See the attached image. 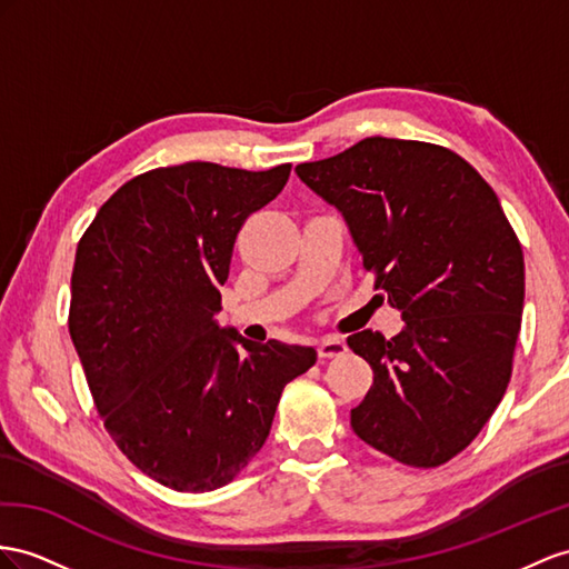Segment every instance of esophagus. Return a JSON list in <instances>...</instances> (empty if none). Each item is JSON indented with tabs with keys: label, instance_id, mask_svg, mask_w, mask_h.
<instances>
[{
	"label": "esophagus",
	"instance_id": "obj_1",
	"mask_svg": "<svg viewBox=\"0 0 569 569\" xmlns=\"http://www.w3.org/2000/svg\"><path fill=\"white\" fill-rule=\"evenodd\" d=\"M317 353L319 358H339L346 353V343L337 337H325L317 343Z\"/></svg>",
	"mask_w": 569,
	"mask_h": 569
}]
</instances>
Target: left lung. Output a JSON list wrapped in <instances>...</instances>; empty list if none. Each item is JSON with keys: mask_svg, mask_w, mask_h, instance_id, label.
<instances>
[{"mask_svg": "<svg viewBox=\"0 0 569 569\" xmlns=\"http://www.w3.org/2000/svg\"><path fill=\"white\" fill-rule=\"evenodd\" d=\"M296 172L403 319L391 339L348 337L375 372L353 432L401 463L449 461L502 401L521 327L523 254L498 194L455 151L406 139L368 137Z\"/></svg>", "mask_w": 569, "mask_h": 569, "instance_id": "obj_1", "label": "left lung"}]
</instances>
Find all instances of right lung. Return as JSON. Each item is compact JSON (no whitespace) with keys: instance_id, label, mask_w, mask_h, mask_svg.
<instances>
[{"instance_id":"add662e5","label":"right lung","mask_w":569,"mask_h":569,"mask_svg":"<svg viewBox=\"0 0 569 569\" xmlns=\"http://www.w3.org/2000/svg\"><path fill=\"white\" fill-rule=\"evenodd\" d=\"M288 174L201 160L149 170L77 247L71 341L106 430L160 486L230 483L267 442L283 387L315 366L310 346L254 343L216 319L238 232Z\"/></svg>"}]
</instances>
